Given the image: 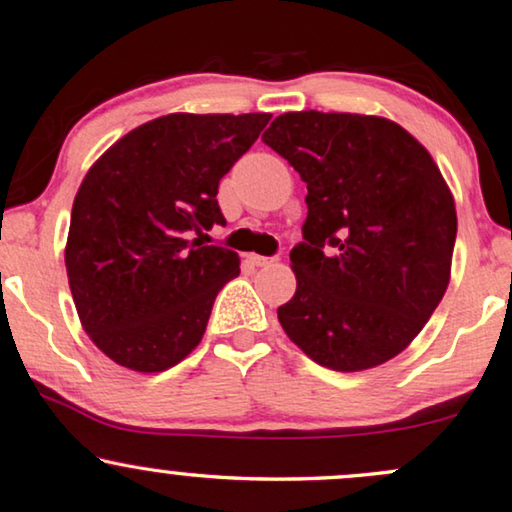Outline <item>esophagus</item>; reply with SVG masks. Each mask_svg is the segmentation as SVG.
Masks as SVG:
<instances>
[{"label":"esophagus","mask_w":512,"mask_h":512,"mask_svg":"<svg viewBox=\"0 0 512 512\" xmlns=\"http://www.w3.org/2000/svg\"><path fill=\"white\" fill-rule=\"evenodd\" d=\"M248 262L253 266H266L273 262V257H262V255H248Z\"/></svg>","instance_id":"obj_1"}]
</instances>
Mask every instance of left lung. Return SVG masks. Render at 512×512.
<instances>
[{
	"mask_svg": "<svg viewBox=\"0 0 512 512\" xmlns=\"http://www.w3.org/2000/svg\"><path fill=\"white\" fill-rule=\"evenodd\" d=\"M262 141L308 190L285 334L334 371L399 355L441 304L457 239L431 155L397 122L357 113H283Z\"/></svg>",
	"mask_w": 512,
	"mask_h": 512,
	"instance_id": "left-lung-1",
	"label": "left lung"
}]
</instances>
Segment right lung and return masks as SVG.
Here are the masks:
<instances>
[{
  "label": "right lung",
  "instance_id": "obj_1",
  "mask_svg": "<svg viewBox=\"0 0 512 512\" xmlns=\"http://www.w3.org/2000/svg\"><path fill=\"white\" fill-rule=\"evenodd\" d=\"M269 113H171L136 127L83 178L64 262L83 329L132 371H167L197 348L239 253L204 246L225 227L220 178Z\"/></svg>",
  "mask_w": 512,
  "mask_h": 512
}]
</instances>
